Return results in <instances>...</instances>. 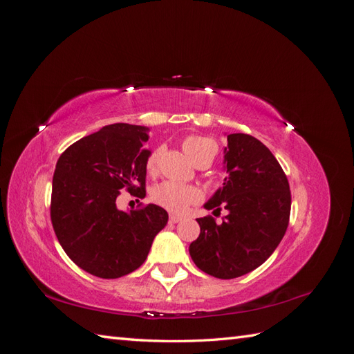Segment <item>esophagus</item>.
I'll return each instance as SVG.
<instances>
[{
	"instance_id": "34e87169",
	"label": "esophagus",
	"mask_w": 354,
	"mask_h": 354,
	"mask_svg": "<svg viewBox=\"0 0 354 354\" xmlns=\"http://www.w3.org/2000/svg\"><path fill=\"white\" fill-rule=\"evenodd\" d=\"M181 220H183V218H181V217H178V216H169V223H180Z\"/></svg>"
}]
</instances>
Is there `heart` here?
Here are the masks:
<instances>
[{
    "instance_id": "1",
    "label": "heart",
    "mask_w": 354,
    "mask_h": 354,
    "mask_svg": "<svg viewBox=\"0 0 354 354\" xmlns=\"http://www.w3.org/2000/svg\"><path fill=\"white\" fill-rule=\"evenodd\" d=\"M183 147L189 158L198 165L203 160H208L211 164L214 156L217 153V146L211 138L203 136H189L185 138ZM160 155H162V149L156 147L149 153L146 159V173L149 176L155 177L159 173V164H160ZM202 198L199 189L195 186L180 185L176 181H164V183L158 185L152 192V199L159 207L168 209L174 214H183L189 209L190 205L199 202Z\"/></svg>"
}]
</instances>
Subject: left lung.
I'll use <instances>...</instances> for the list:
<instances>
[{
  "mask_svg": "<svg viewBox=\"0 0 354 354\" xmlns=\"http://www.w3.org/2000/svg\"><path fill=\"white\" fill-rule=\"evenodd\" d=\"M224 149L227 176L207 203L218 216L198 218L201 234L189 246L202 272L218 279H234L261 266L282 241L291 214V190L273 153L250 134H229Z\"/></svg>",
  "mask_w": 354,
  "mask_h": 354,
  "instance_id": "1",
  "label": "left lung"
}]
</instances>
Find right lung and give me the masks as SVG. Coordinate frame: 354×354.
<instances>
[{"mask_svg":"<svg viewBox=\"0 0 354 354\" xmlns=\"http://www.w3.org/2000/svg\"><path fill=\"white\" fill-rule=\"evenodd\" d=\"M147 128L112 124L63 152L53 176L50 217L59 243L87 273L116 279L140 267L168 214L153 203L127 214L121 189L146 195Z\"/></svg>","mask_w":354,"mask_h":354,"instance_id":"add662e5","label":"right lung"}]
</instances>
